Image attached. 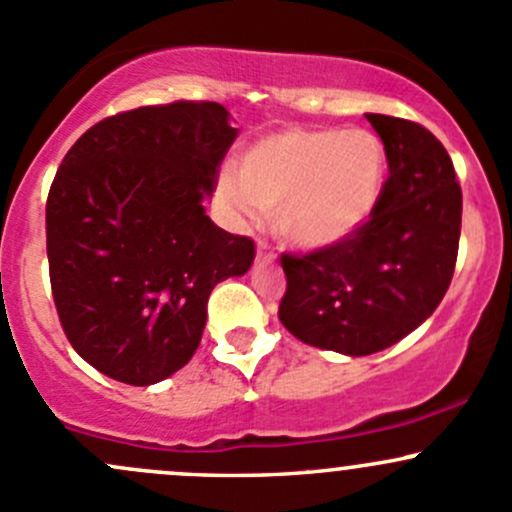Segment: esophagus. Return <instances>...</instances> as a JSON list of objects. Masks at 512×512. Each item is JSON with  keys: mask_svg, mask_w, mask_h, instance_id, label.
<instances>
[{"mask_svg": "<svg viewBox=\"0 0 512 512\" xmlns=\"http://www.w3.org/2000/svg\"><path fill=\"white\" fill-rule=\"evenodd\" d=\"M274 257V250L270 245H267L265 240L257 242V260H272Z\"/></svg>", "mask_w": 512, "mask_h": 512, "instance_id": "esophagus-1", "label": "esophagus"}]
</instances>
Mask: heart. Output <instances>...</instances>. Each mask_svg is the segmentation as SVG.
<instances>
[{
    "label": "heart",
    "mask_w": 512,
    "mask_h": 512,
    "mask_svg": "<svg viewBox=\"0 0 512 512\" xmlns=\"http://www.w3.org/2000/svg\"><path fill=\"white\" fill-rule=\"evenodd\" d=\"M387 154L368 129H282L257 139L240 176L223 174L218 196L235 218L274 213L279 238L326 250L351 238L383 196Z\"/></svg>",
    "instance_id": "1"
}]
</instances>
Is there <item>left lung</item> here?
Listing matches in <instances>:
<instances>
[{"mask_svg": "<svg viewBox=\"0 0 512 512\" xmlns=\"http://www.w3.org/2000/svg\"><path fill=\"white\" fill-rule=\"evenodd\" d=\"M383 139L387 176L373 215L338 245L282 255L279 321L309 346L370 355L429 319L454 277L461 186L429 129L365 115Z\"/></svg>", "mask_w": 512, "mask_h": 512, "instance_id": "1", "label": "left lung"}]
</instances>
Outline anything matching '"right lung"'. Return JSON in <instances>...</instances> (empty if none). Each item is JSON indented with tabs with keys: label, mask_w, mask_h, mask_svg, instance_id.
<instances>
[{
	"label": "right lung",
	"mask_w": 512,
	"mask_h": 512,
	"mask_svg": "<svg viewBox=\"0 0 512 512\" xmlns=\"http://www.w3.org/2000/svg\"><path fill=\"white\" fill-rule=\"evenodd\" d=\"M238 129L218 102L179 100L98 122L46 201L53 301L75 353L112 380L154 385L196 353L213 287L255 242L206 215Z\"/></svg>",
	"instance_id": "right-lung-1"
}]
</instances>
